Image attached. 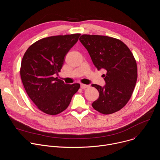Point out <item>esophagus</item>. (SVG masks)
Masks as SVG:
<instances>
[{"mask_svg":"<svg viewBox=\"0 0 160 160\" xmlns=\"http://www.w3.org/2000/svg\"><path fill=\"white\" fill-rule=\"evenodd\" d=\"M90 86L88 85H85V84H83V83H81L80 84V87L82 88H88Z\"/></svg>","mask_w":160,"mask_h":160,"instance_id":"esophagus-1","label":"esophagus"}]
</instances>
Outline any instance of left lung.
Segmentation results:
<instances>
[{
    "label": "left lung",
    "instance_id": "obj_1",
    "mask_svg": "<svg viewBox=\"0 0 160 160\" xmlns=\"http://www.w3.org/2000/svg\"><path fill=\"white\" fill-rule=\"evenodd\" d=\"M98 70L104 69L106 85L92 86L99 98L92 106L109 115L123 108L130 99L138 79V67L133 54L121 40L108 36L82 35L79 38Z\"/></svg>",
    "mask_w": 160,
    "mask_h": 160
}]
</instances>
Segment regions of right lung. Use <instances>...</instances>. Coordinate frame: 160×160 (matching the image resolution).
I'll return each instance as SVG.
<instances>
[{
    "mask_svg": "<svg viewBox=\"0 0 160 160\" xmlns=\"http://www.w3.org/2000/svg\"><path fill=\"white\" fill-rule=\"evenodd\" d=\"M80 36L75 33L43 38L30 45L22 59L20 75L26 92L37 108L48 115L64 111L80 87L54 77Z\"/></svg>",
    "mask_w": 160,
    "mask_h": 160,
    "instance_id": "1",
    "label": "right lung"
}]
</instances>
